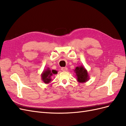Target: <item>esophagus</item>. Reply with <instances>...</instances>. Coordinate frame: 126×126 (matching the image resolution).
<instances>
[{
    "label": "esophagus",
    "mask_w": 126,
    "mask_h": 126,
    "mask_svg": "<svg viewBox=\"0 0 126 126\" xmlns=\"http://www.w3.org/2000/svg\"><path fill=\"white\" fill-rule=\"evenodd\" d=\"M62 71H67V70H68V68H67V67H62Z\"/></svg>",
    "instance_id": "obj_1"
}]
</instances>
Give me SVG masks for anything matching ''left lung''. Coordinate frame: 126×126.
<instances>
[{
	"label": "left lung",
	"mask_w": 126,
	"mask_h": 126,
	"mask_svg": "<svg viewBox=\"0 0 126 126\" xmlns=\"http://www.w3.org/2000/svg\"><path fill=\"white\" fill-rule=\"evenodd\" d=\"M74 71L76 73V76L77 77V80L80 83L87 82L90 79L88 72L82 65L77 66L75 68Z\"/></svg>",
	"instance_id": "8db88e82"
}]
</instances>
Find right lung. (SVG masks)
Listing matches in <instances>:
<instances>
[{
	"label": "right lung",
	"mask_w": 126,
	"mask_h": 126,
	"mask_svg": "<svg viewBox=\"0 0 126 126\" xmlns=\"http://www.w3.org/2000/svg\"><path fill=\"white\" fill-rule=\"evenodd\" d=\"M57 71L55 70H50V68H47L46 69L44 70L41 74V78L43 81L46 83L48 84L51 81V77L54 74H57Z\"/></svg>",
	"instance_id": "add662e5"
}]
</instances>
